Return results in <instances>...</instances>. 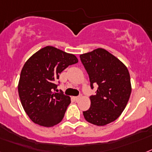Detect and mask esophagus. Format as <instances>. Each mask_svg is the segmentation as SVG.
<instances>
[{
    "label": "esophagus",
    "instance_id": "1",
    "mask_svg": "<svg viewBox=\"0 0 152 152\" xmlns=\"http://www.w3.org/2000/svg\"><path fill=\"white\" fill-rule=\"evenodd\" d=\"M73 100H76V101H77V100H79L80 99V96H73Z\"/></svg>",
    "mask_w": 152,
    "mask_h": 152
}]
</instances>
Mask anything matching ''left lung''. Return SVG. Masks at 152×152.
<instances>
[{
  "label": "left lung",
  "instance_id": "1",
  "mask_svg": "<svg viewBox=\"0 0 152 152\" xmlns=\"http://www.w3.org/2000/svg\"><path fill=\"white\" fill-rule=\"evenodd\" d=\"M80 60L90 78V86H98L91 96L90 107L83 111L84 118L96 126L114 121L125 109L131 93V77L126 66L101 48L80 55Z\"/></svg>",
  "mask_w": 152,
  "mask_h": 152
}]
</instances>
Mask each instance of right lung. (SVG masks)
<instances>
[{
    "label": "right lung",
    "mask_w": 152,
    "mask_h": 152,
    "mask_svg": "<svg viewBox=\"0 0 152 152\" xmlns=\"http://www.w3.org/2000/svg\"><path fill=\"white\" fill-rule=\"evenodd\" d=\"M77 62L75 55L52 46L41 48L26 61L18 90L21 105L34 123L51 127L62 121L71 99L54 92L55 82L65 69Z\"/></svg>",
    "instance_id": "right-lung-1"
}]
</instances>
